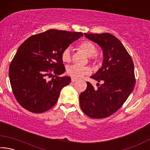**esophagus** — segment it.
Returning <instances> with one entry per match:
<instances>
[{"label": "esophagus", "instance_id": "obj_1", "mask_svg": "<svg viewBox=\"0 0 150 150\" xmlns=\"http://www.w3.org/2000/svg\"><path fill=\"white\" fill-rule=\"evenodd\" d=\"M75 81H77V79H74V78H71V82L74 83V82H75Z\"/></svg>", "mask_w": 150, "mask_h": 150}]
</instances>
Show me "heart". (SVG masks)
Listing matches in <instances>:
<instances>
[{
	"label": "heart",
	"mask_w": 150,
	"mask_h": 150,
	"mask_svg": "<svg viewBox=\"0 0 150 150\" xmlns=\"http://www.w3.org/2000/svg\"><path fill=\"white\" fill-rule=\"evenodd\" d=\"M77 48L79 50L84 53L89 58L91 62L95 63L98 61L96 57L97 48L93 42L90 41H84L78 45ZM62 59L63 62L69 63L71 60V50L68 47L63 51L62 54ZM66 71L68 75L74 79H79L83 77L85 75H88L91 73V70L87 67H79L77 65L68 66L66 69Z\"/></svg>",
	"instance_id": "heart-1"
}]
</instances>
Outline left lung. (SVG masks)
Returning <instances> with one entry per match:
<instances>
[{"mask_svg": "<svg viewBox=\"0 0 150 150\" xmlns=\"http://www.w3.org/2000/svg\"><path fill=\"white\" fill-rule=\"evenodd\" d=\"M103 52V65L91 78L102 81L97 89L89 82L79 95L81 110L88 117L104 118L116 112L128 98L135 87L132 59L122 42L109 33L84 34ZM98 84V83H97Z\"/></svg>", "mask_w": 150, "mask_h": 150, "instance_id": "left-lung-1", "label": "left lung"}]
</instances>
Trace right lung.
Instances as JSON below:
<instances>
[{"label": "right lung", "mask_w": 150, "mask_h": 150, "mask_svg": "<svg viewBox=\"0 0 150 150\" xmlns=\"http://www.w3.org/2000/svg\"><path fill=\"white\" fill-rule=\"evenodd\" d=\"M83 35L81 32L49 30L32 35L20 45L8 75L12 92L22 107L42 113L55 105L61 90L71 83L69 77L59 76L65 71L62 52Z\"/></svg>", "instance_id": "1"}]
</instances>
